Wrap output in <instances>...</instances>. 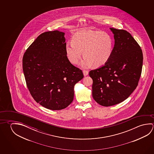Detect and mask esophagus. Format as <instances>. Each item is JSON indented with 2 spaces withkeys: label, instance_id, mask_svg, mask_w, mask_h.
<instances>
[{
  "label": "esophagus",
  "instance_id": "34e87169",
  "mask_svg": "<svg viewBox=\"0 0 154 154\" xmlns=\"http://www.w3.org/2000/svg\"><path fill=\"white\" fill-rule=\"evenodd\" d=\"M83 74L84 76H86L88 75V71L85 70H84L83 71Z\"/></svg>",
  "mask_w": 154,
  "mask_h": 154
}]
</instances>
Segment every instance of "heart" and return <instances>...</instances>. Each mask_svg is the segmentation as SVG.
I'll return each instance as SVG.
<instances>
[{
	"label": "heart",
	"mask_w": 154,
	"mask_h": 154,
	"mask_svg": "<svg viewBox=\"0 0 154 154\" xmlns=\"http://www.w3.org/2000/svg\"><path fill=\"white\" fill-rule=\"evenodd\" d=\"M113 41L109 34L98 30H82L72 36V42L66 45V56L71 63L76 64L83 55L81 66L88 68L93 64L98 68L105 64L111 58Z\"/></svg>",
	"instance_id": "b5f03b06"
}]
</instances>
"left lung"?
Instances as JSON below:
<instances>
[{"label":"left lung","mask_w":154,"mask_h":154,"mask_svg":"<svg viewBox=\"0 0 154 154\" xmlns=\"http://www.w3.org/2000/svg\"><path fill=\"white\" fill-rule=\"evenodd\" d=\"M115 44L111 58L100 68L89 72L93 80L92 96L101 106H113L127 98L138 85L143 54L130 33L110 28Z\"/></svg>","instance_id":"8db88e82"}]
</instances>
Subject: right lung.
I'll use <instances>...</instances> for the list:
<instances>
[{
    "label": "right lung",
    "mask_w": 154,
    "mask_h": 154,
    "mask_svg": "<svg viewBox=\"0 0 154 154\" xmlns=\"http://www.w3.org/2000/svg\"><path fill=\"white\" fill-rule=\"evenodd\" d=\"M64 33H42L24 53L23 68L26 85L36 103L51 110L65 109L73 101L74 86L84 77L69 61Z\"/></svg>",
    "instance_id": "right-lung-1"
}]
</instances>
